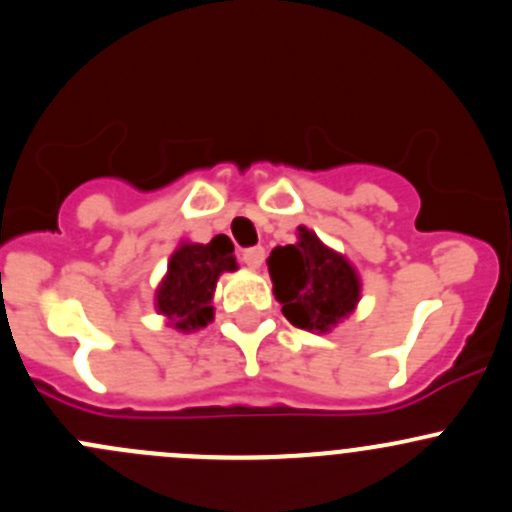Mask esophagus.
<instances>
[{
	"instance_id": "obj_1",
	"label": "esophagus",
	"mask_w": 512,
	"mask_h": 512,
	"mask_svg": "<svg viewBox=\"0 0 512 512\" xmlns=\"http://www.w3.org/2000/svg\"><path fill=\"white\" fill-rule=\"evenodd\" d=\"M239 258L249 268H258L263 263V258H266V249L263 246H249V249H241Z\"/></svg>"
}]
</instances>
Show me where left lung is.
<instances>
[{
	"label": "left lung",
	"instance_id": "8db88e82",
	"mask_svg": "<svg viewBox=\"0 0 512 512\" xmlns=\"http://www.w3.org/2000/svg\"><path fill=\"white\" fill-rule=\"evenodd\" d=\"M266 263L283 315L295 328L328 333L360 300V281L350 263L325 249L305 226L298 229V244L276 246Z\"/></svg>",
	"mask_w": 512,
	"mask_h": 512
}]
</instances>
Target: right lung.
I'll return each instance as SVG.
<instances>
[{
  "instance_id": "obj_1",
  "label": "right lung",
  "mask_w": 512,
  "mask_h": 512,
  "mask_svg": "<svg viewBox=\"0 0 512 512\" xmlns=\"http://www.w3.org/2000/svg\"><path fill=\"white\" fill-rule=\"evenodd\" d=\"M234 244L224 234L214 236L209 244H182L172 254L167 278L157 291V308L175 320L179 330H197L212 320L209 305L217 278L224 271H234Z\"/></svg>"
}]
</instances>
